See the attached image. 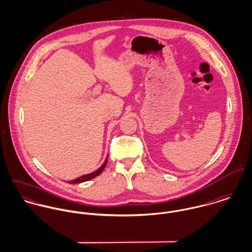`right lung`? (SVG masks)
<instances>
[{
    "mask_svg": "<svg viewBox=\"0 0 252 252\" xmlns=\"http://www.w3.org/2000/svg\"><path fill=\"white\" fill-rule=\"evenodd\" d=\"M108 155L107 156V158H106V160H105L104 164H103V165H102L98 170H96L95 172L90 173V174L83 175V176H81V177H79V178H77V179H75V180H68L67 182H68V183H70V184H75V183L85 182V181H88V180H92V179L96 178L97 176H99V175L104 171V169H105V167H106V165H107V162H108Z\"/></svg>",
    "mask_w": 252,
    "mask_h": 252,
    "instance_id": "right-lung-1",
    "label": "right lung"
}]
</instances>
